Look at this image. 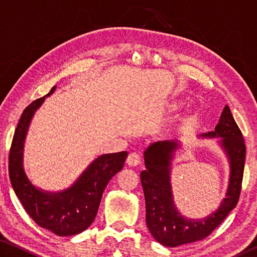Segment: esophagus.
<instances>
[{
    "label": "esophagus",
    "instance_id": "obj_1",
    "mask_svg": "<svg viewBox=\"0 0 257 257\" xmlns=\"http://www.w3.org/2000/svg\"><path fill=\"white\" fill-rule=\"evenodd\" d=\"M141 163V156L136 152H133V153H129L127 158V164L129 167H136Z\"/></svg>",
    "mask_w": 257,
    "mask_h": 257
}]
</instances>
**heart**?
Segmentation results:
<instances>
[{"mask_svg":"<svg viewBox=\"0 0 257 257\" xmlns=\"http://www.w3.org/2000/svg\"><path fill=\"white\" fill-rule=\"evenodd\" d=\"M175 106H177V105H175Z\"/></svg>","mask_w":257,"mask_h":257,"instance_id":"heart-1","label":"heart"}]
</instances>
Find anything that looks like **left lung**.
<instances>
[{
	"instance_id": "obj_1",
	"label": "left lung",
	"mask_w": 257,
	"mask_h": 257,
	"mask_svg": "<svg viewBox=\"0 0 257 257\" xmlns=\"http://www.w3.org/2000/svg\"><path fill=\"white\" fill-rule=\"evenodd\" d=\"M204 137H222L221 146L230 161V179L227 198L220 207L205 219H185L173 204L170 185V164L179 144L178 141L156 142L144 153L146 170L141 180L146 203V224L156 241L168 247L202 240L217 228L236 207L240 196L246 146L242 134L234 121L231 111L225 105L219 123Z\"/></svg>"
}]
</instances>
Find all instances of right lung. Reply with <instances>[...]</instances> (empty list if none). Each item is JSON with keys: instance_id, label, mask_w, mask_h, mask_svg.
I'll return each mask as SVG.
<instances>
[{"instance_id": "right-lung-1", "label": "right lung", "mask_w": 257, "mask_h": 257, "mask_svg": "<svg viewBox=\"0 0 257 257\" xmlns=\"http://www.w3.org/2000/svg\"><path fill=\"white\" fill-rule=\"evenodd\" d=\"M54 89L55 86L45 96L35 99L21 114L9 153V177L17 197L35 222L58 236H73L92 224L107 182L122 170L128 153L99 156L70 188L61 193L35 188L23 168L24 142L35 111Z\"/></svg>"}]
</instances>
